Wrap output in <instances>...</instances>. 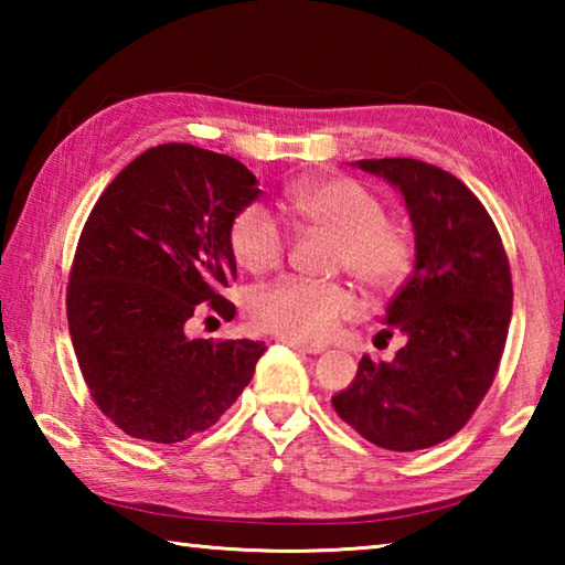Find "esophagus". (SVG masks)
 <instances>
[{"label":"esophagus","mask_w":565,"mask_h":565,"mask_svg":"<svg viewBox=\"0 0 565 565\" xmlns=\"http://www.w3.org/2000/svg\"><path fill=\"white\" fill-rule=\"evenodd\" d=\"M286 343H289L294 351H301V353H321L323 351L321 343H306V341H296V339H286Z\"/></svg>","instance_id":"obj_1"}]
</instances>
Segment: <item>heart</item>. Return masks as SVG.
Listing matches in <instances>:
<instances>
[{"mask_svg": "<svg viewBox=\"0 0 565 565\" xmlns=\"http://www.w3.org/2000/svg\"><path fill=\"white\" fill-rule=\"evenodd\" d=\"M289 212L306 226L337 238L331 264L347 269L363 289L388 294L406 279L414 246L404 228L386 222V206L353 179L306 181L286 194ZM228 248L238 266L266 274L281 266L286 234L259 204L244 206L228 226ZM356 311L339 281L281 279L254 296L252 313L264 331L296 341H321Z\"/></svg>", "mask_w": 565, "mask_h": 565, "instance_id": "obj_1", "label": "heart"}]
</instances>
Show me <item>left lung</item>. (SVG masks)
Wrapping results in <instances>:
<instances>
[{
  "mask_svg": "<svg viewBox=\"0 0 565 565\" xmlns=\"http://www.w3.org/2000/svg\"><path fill=\"white\" fill-rule=\"evenodd\" d=\"M356 164L401 189L416 264L381 331H401L406 347L388 363L366 353L331 404L366 441L418 451L461 431L489 394L509 337L511 266L493 218L461 179L406 157Z\"/></svg>",
  "mask_w": 565,
  "mask_h": 565,
  "instance_id": "8db88e82",
  "label": "left lung"
}]
</instances>
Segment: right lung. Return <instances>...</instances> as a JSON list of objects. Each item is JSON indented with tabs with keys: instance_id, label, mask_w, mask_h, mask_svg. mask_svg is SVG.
Segmentation results:
<instances>
[{
	"instance_id": "add662e5",
	"label": "right lung",
	"mask_w": 565,
	"mask_h": 565,
	"mask_svg": "<svg viewBox=\"0 0 565 565\" xmlns=\"http://www.w3.org/2000/svg\"><path fill=\"white\" fill-rule=\"evenodd\" d=\"M242 161L159 145L94 204L66 284V321L94 404L151 444H179L222 418L254 376L264 341L189 339L199 311L232 321L228 226L262 194ZM204 302V307H199Z\"/></svg>"
}]
</instances>
